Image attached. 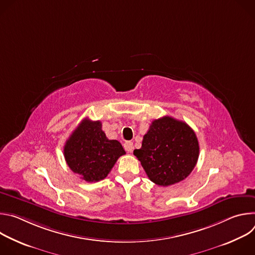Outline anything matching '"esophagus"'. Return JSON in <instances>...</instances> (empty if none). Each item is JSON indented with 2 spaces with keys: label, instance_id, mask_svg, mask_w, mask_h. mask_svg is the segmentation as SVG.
Masks as SVG:
<instances>
[{
  "label": "esophagus",
  "instance_id": "obj_1",
  "mask_svg": "<svg viewBox=\"0 0 255 255\" xmlns=\"http://www.w3.org/2000/svg\"><path fill=\"white\" fill-rule=\"evenodd\" d=\"M124 148L126 151L128 152H131L133 150V143L131 141H126L124 143Z\"/></svg>",
  "mask_w": 255,
  "mask_h": 255
}]
</instances>
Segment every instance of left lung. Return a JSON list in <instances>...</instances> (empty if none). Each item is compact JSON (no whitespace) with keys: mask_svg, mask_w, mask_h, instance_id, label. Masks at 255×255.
Here are the masks:
<instances>
[{"mask_svg":"<svg viewBox=\"0 0 255 255\" xmlns=\"http://www.w3.org/2000/svg\"><path fill=\"white\" fill-rule=\"evenodd\" d=\"M199 142L185 122L165 116L154 120L133 154L154 184L167 187L193 171L199 158Z\"/></svg>","mask_w":255,"mask_h":255,"instance_id":"left-lung-1","label":"left lung"}]
</instances>
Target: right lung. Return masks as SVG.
Instances as JSON below:
<instances>
[{
  "label": "right lung",
  "instance_id": "right-lung-1",
  "mask_svg": "<svg viewBox=\"0 0 255 255\" xmlns=\"http://www.w3.org/2000/svg\"><path fill=\"white\" fill-rule=\"evenodd\" d=\"M63 153L69 168L93 183L104 179L126 152L119 141L106 137L100 121L84 119L67 139Z\"/></svg>",
  "mask_w": 255,
  "mask_h": 255
}]
</instances>
